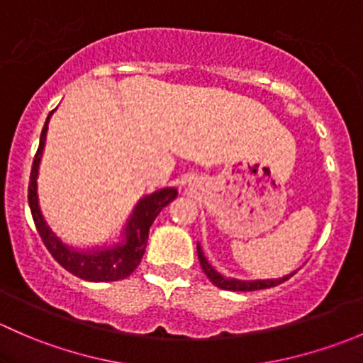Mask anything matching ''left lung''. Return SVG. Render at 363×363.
Here are the masks:
<instances>
[{
	"mask_svg": "<svg viewBox=\"0 0 363 363\" xmlns=\"http://www.w3.org/2000/svg\"><path fill=\"white\" fill-rule=\"evenodd\" d=\"M196 252H199V259H200V265H202L203 272L207 274V277L211 279L212 284H216L218 288L221 290H228V291H255V290H265V288H272L277 286V284L284 283V281L290 279L291 276L296 272L286 274L284 277H279V279H255V281H242V279H235V277H225L223 274H219L211 263L207 262L205 258L202 247L200 244H196Z\"/></svg>",
	"mask_w": 363,
	"mask_h": 363,
	"instance_id": "left-lung-1",
	"label": "left lung"
}]
</instances>
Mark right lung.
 Instances as JSON below:
<instances>
[{
	"label": "right lung",
	"instance_id": "1",
	"mask_svg": "<svg viewBox=\"0 0 363 363\" xmlns=\"http://www.w3.org/2000/svg\"><path fill=\"white\" fill-rule=\"evenodd\" d=\"M52 113L54 111L47 116L45 124H43L38 151H36L35 160H33L31 177H29L28 200L36 230H38L43 244H45L50 255L54 256V259L61 267H65L68 272H72L73 276L80 277L84 281H91V283H108V281L124 279L140 263L142 256L145 252V246H147L149 228L152 226L155 219L158 218L160 212L163 211V207H167L177 196V189L163 188L151 193V195L142 196L135 205L130 218L126 219V225H124L117 242L87 247V250H79V247L65 244L47 225L38 200V170L40 163H42L47 130H49V121Z\"/></svg>",
	"mask_w": 363,
	"mask_h": 363
}]
</instances>
